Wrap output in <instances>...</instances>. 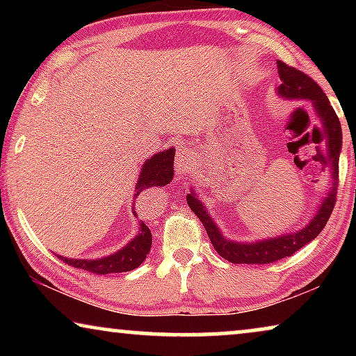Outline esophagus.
<instances>
[{
  "instance_id": "1",
  "label": "esophagus",
  "mask_w": 356,
  "mask_h": 356,
  "mask_svg": "<svg viewBox=\"0 0 356 356\" xmlns=\"http://www.w3.org/2000/svg\"><path fill=\"white\" fill-rule=\"evenodd\" d=\"M196 163V155H194V150L188 145L179 149L177 155V162H175V168H177L178 173H188L191 170L193 165Z\"/></svg>"
}]
</instances>
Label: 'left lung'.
Segmentation results:
<instances>
[{"label": "left lung", "mask_w": 356, "mask_h": 356, "mask_svg": "<svg viewBox=\"0 0 356 356\" xmlns=\"http://www.w3.org/2000/svg\"><path fill=\"white\" fill-rule=\"evenodd\" d=\"M279 67V76L282 84L279 86V94L285 99H298V100H311L314 104L316 115L321 118L323 123V140L327 145V152L332 159L334 178L335 184L330 194L325 197V201L321 206L318 216L306 225L303 230L293 235H284L279 238H270L259 243H251V245H241V243H233L225 240L222 233L218 232L216 223L209 217V213L204 209L202 202L193 194H188L186 201L191 211L199 217L206 228L209 238H211L212 246L220 254L223 259L233 262V264H272L284 257L295 254L309 241H313L316 236L323 232V228L327 223L332 209L337 201V178H339V154L342 149V128L340 121L335 115L332 105L329 104L327 95L323 89L316 84L314 79H311L303 71L296 70L293 66H289L284 61H277Z\"/></svg>", "instance_id": "left-lung-1"}]
</instances>
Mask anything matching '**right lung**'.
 Wrapping results in <instances>:
<instances>
[{
    "instance_id": "1",
    "label": "right lung",
    "mask_w": 356,
    "mask_h": 356,
    "mask_svg": "<svg viewBox=\"0 0 356 356\" xmlns=\"http://www.w3.org/2000/svg\"><path fill=\"white\" fill-rule=\"evenodd\" d=\"M173 159H175V150L168 149L165 152L155 154L154 157H150L147 162L144 163L143 170H140L139 181L136 184V196H139V193H143L144 189L150 186H165L172 181L173 178ZM136 202V201H134ZM136 213V207H134ZM138 216V213H136ZM150 246H152V235H150L149 227L144 222H140L139 235L129 243L128 246H124L123 250H120L115 254L108 257H102V259L94 261H86V259H70V257H60L61 261H65L66 264H70L76 269H82L97 275H105V274H116V272H128L133 270L136 267L143 264L145 256L149 254Z\"/></svg>"
}]
</instances>
